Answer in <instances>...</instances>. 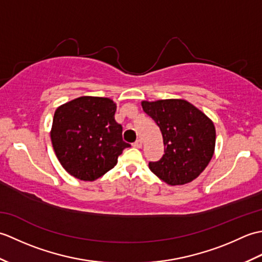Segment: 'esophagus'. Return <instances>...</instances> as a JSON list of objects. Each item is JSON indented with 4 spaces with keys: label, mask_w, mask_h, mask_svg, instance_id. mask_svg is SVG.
I'll list each match as a JSON object with an SVG mask.
<instances>
[{
    "label": "esophagus",
    "mask_w": 262,
    "mask_h": 262,
    "mask_svg": "<svg viewBox=\"0 0 262 262\" xmlns=\"http://www.w3.org/2000/svg\"><path fill=\"white\" fill-rule=\"evenodd\" d=\"M133 146H134L135 148H141L142 147V141L137 140L135 143H133Z\"/></svg>",
    "instance_id": "34e87169"
}]
</instances>
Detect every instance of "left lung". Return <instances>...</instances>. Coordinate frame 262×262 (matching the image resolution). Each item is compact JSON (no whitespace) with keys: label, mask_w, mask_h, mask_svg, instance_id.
I'll use <instances>...</instances> for the list:
<instances>
[{"label":"left lung","mask_w":262,"mask_h":262,"mask_svg":"<svg viewBox=\"0 0 262 262\" xmlns=\"http://www.w3.org/2000/svg\"><path fill=\"white\" fill-rule=\"evenodd\" d=\"M162 133L164 154L148 168L169 186L191 182L206 169L215 151L214 122L183 99L141 102Z\"/></svg>","instance_id":"1"}]
</instances>
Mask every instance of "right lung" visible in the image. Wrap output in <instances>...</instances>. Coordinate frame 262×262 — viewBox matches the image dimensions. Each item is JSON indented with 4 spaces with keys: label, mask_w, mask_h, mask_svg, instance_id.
<instances>
[{
    "label": "right lung",
    "mask_w": 262,
    "mask_h": 262,
    "mask_svg": "<svg viewBox=\"0 0 262 262\" xmlns=\"http://www.w3.org/2000/svg\"><path fill=\"white\" fill-rule=\"evenodd\" d=\"M116 110L117 104L109 98L84 96L55 111L51 130L54 151L63 168L76 179H99L130 146L122 141Z\"/></svg>",
    "instance_id": "1"
}]
</instances>
